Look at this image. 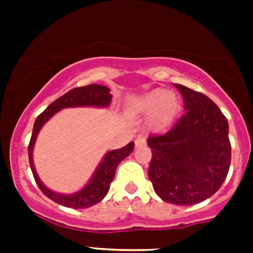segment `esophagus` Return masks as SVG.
Segmentation results:
<instances>
[{
  "label": "esophagus",
  "instance_id": "esophagus-1",
  "mask_svg": "<svg viewBox=\"0 0 253 253\" xmlns=\"http://www.w3.org/2000/svg\"><path fill=\"white\" fill-rule=\"evenodd\" d=\"M144 144H146V139H144V138L139 137L135 139V146L137 147H142V146H144Z\"/></svg>",
  "mask_w": 253,
  "mask_h": 253
}]
</instances>
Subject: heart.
<instances>
[{
    "instance_id": "heart-1",
    "label": "heart",
    "mask_w": 253,
    "mask_h": 253,
    "mask_svg": "<svg viewBox=\"0 0 253 253\" xmlns=\"http://www.w3.org/2000/svg\"><path fill=\"white\" fill-rule=\"evenodd\" d=\"M138 113L151 116V126L162 130L169 126L180 110L177 96L169 90L157 88L143 95L137 102Z\"/></svg>"
}]
</instances>
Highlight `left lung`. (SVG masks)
<instances>
[{"label": "left lung", "mask_w": 253, "mask_h": 253, "mask_svg": "<svg viewBox=\"0 0 253 253\" xmlns=\"http://www.w3.org/2000/svg\"><path fill=\"white\" fill-rule=\"evenodd\" d=\"M185 114L167 133L151 135L148 176L163 202L194 205L220 189L231 165L229 128L211 100L182 84Z\"/></svg>", "instance_id": "obj_1"}]
</instances>
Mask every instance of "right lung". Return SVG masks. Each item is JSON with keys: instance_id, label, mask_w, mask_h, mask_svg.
Instances as JSON below:
<instances>
[{"instance_id": "right-lung-1", "label": "right lung", "mask_w": 253, "mask_h": 253, "mask_svg": "<svg viewBox=\"0 0 253 253\" xmlns=\"http://www.w3.org/2000/svg\"><path fill=\"white\" fill-rule=\"evenodd\" d=\"M113 95L110 93V88L102 86V84H88L84 87H76L73 90L68 91L63 96H60L59 99L51 102L43 113L40 114L34 123L33 128V134L29 143V162H30L31 171L34 175L35 182L42 190V193L48 196L50 200L63 205L67 208H73V209H82V208H90L92 205L101 202L102 199L106 196L110 189L111 181L115 176L116 167L122 162L124 158H126L129 154L133 152L134 143L130 142L125 147L120 149H114V151L107 152L105 157L100 162L99 167L96 169L95 173L88 181V184L81 189L77 193L69 194H58L51 191L50 189L40 181L37 171L34 167V161H33V151H34L35 140H37L38 133L40 129L43 128V125L50 119L51 116L58 113L62 109L66 107H77V106H96V107H107L111 102Z\"/></svg>"}]
</instances>
